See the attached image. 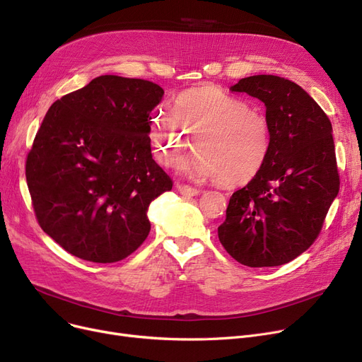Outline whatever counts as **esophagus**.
Returning <instances> with one entry per match:
<instances>
[{"mask_svg":"<svg viewBox=\"0 0 362 362\" xmlns=\"http://www.w3.org/2000/svg\"><path fill=\"white\" fill-rule=\"evenodd\" d=\"M177 191L185 195V197H197L199 194V191L197 187H192V186H187V185H183V183H177L176 185Z\"/></svg>","mask_w":362,"mask_h":362,"instance_id":"1","label":"esophagus"}]
</instances>
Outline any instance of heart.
<instances>
[{
	"label": "heart",
	"mask_w": 362,
	"mask_h": 362,
	"mask_svg": "<svg viewBox=\"0 0 362 362\" xmlns=\"http://www.w3.org/2000/svg\"><path fill=\"white\" fill-rule=\"evenodd\" d=\"M191 136L198 151L183 170L223 186L254 180L272 151V127L265 114L214 85L182 92L173 110L158 108L151 116L149 139L163 164L179 161L192 145Z\"/></svg>",
	"instance_id": "b5f03b06"
}]
</instances>
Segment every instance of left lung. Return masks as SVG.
Returning a JSON list of instances; mask_svg holds the SVG:
<instances>
[{
    "instance_id": "left-lung-1",
    "label": "left lung",
    "mask_w": 362,
    "mask_h": 362,
    "mask_svg": "<svg viewBox=\"0 0 362 362\" xmlns=\"http://www.w3.org/2000/svg\"><path fill=\"white\" fill-rule=\"evenodd\" d=\"M230 89L265 104L272 151L261 173L232 195L218 239L243 265L276 267L310 248L337 197L332 123L305 90L280 76H250Z\"/></svg>"
}]
</instances>
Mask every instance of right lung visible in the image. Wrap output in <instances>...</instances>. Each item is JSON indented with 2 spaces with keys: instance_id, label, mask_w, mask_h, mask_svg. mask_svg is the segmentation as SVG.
<instances>
[{
  "instance_id": "add662e5",
  "label": "right lung",
  "mask_w": 362,
  "mask_h": 362,
  "mask_svg": "<svg viewBox=\"0 0 362 362\" xmlns=\"http://www.w3.org/2000/svg\"><path fill=\"white\" fill-rule=\"evenodd\" d=\"M163 88L105 74L57 100L26 158L41 229L69 254L116 262L135 252L148 206L173 180L151 154V111Z\"/></svg>"
}]
</instances>
